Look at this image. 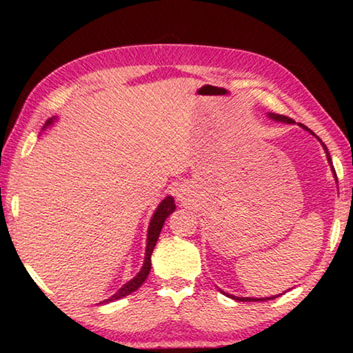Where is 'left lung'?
<instances>
[{"label":"left lung","instance_id":"obj_1","mask_svg":"<svg viewBox=\"0 0 353 353\" xmlns=\"http://www.w3.org/2000/svg\"><path fill=\"white\" fill-rule=\"evenodd\" d=\"M268 117L272 118V119H276V121H282V123H294V121H292L291 118L285 117V115H279V113H268ZM299 126L303 128V129H305V130H308L310 134H313V135H314L313 130H310L307 126H303V124L299 123ZM321 143H322V141H321ZM322 146H324L325 152H327L328 163L332 165V159H330V154H328V149L325 148L324 143H322ZM332 170H333V172H334V168H333V166H332ZM334 177H336V176H334ZM227 296H229V294H227ZM230 297H232V299H235V301H238V302H260V301H270V299H276V297H268V299H250V297H236V296H230Z\"/></svg>","mask_w":353,"mask_h":353}]
</instances>
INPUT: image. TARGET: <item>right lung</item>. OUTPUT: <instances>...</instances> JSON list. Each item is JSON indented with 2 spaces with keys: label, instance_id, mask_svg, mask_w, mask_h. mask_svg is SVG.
Listing matches in <instances>:
<instances>
[{
  "label": "right lung",
  "instance_id": "add662e5",
  "mask_svg": "<svg viewBox=\"0 0 353 353\" xmlns=\"http://www.w3.org/2000/svg\"><path fill=\"white\" fill-rule=\"evenodd\" d=\"M52 119H50V121H46V126L48 124H51ZM176 210V204H174V199L171 198H166L165 201H162V204L159 205L157 210H155L154 216L151 219V224H149V230H148V246H146V256H145V265H143L141 271L137 274V276L130 280V282H128L126 285L123 286L121 290H119L117 294H113L110 299H105L104 303H109V302H113V301H118V299H121L124 296H129L130 292H134L135 290H139L141 283L145 282L149 271H151V255H152V250H154V246L155 243H157L159 240V235L160 232H162V227L165 224V219L170 216V214ZM103 303V302H101Z\"/></svg>",
  "mask_w": 353,
  "mask_h": 353
}]
</instances>
